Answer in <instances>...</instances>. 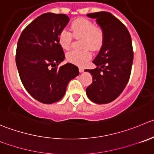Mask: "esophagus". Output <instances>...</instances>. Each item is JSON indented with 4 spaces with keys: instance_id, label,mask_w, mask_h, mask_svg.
Listing matches in <instances>:
<instances>
[{
    "instance_id": "1",
    "label": "esophagus",
    "mask_w": 154,
    "mask_h": 154,
    "mask_svg": "<svg viewBox=\"0 0 154 154\" xmlns=\"http://www.w3.org/2000/svg\"><path fill=\"white\" fill-rule=\"evenodd\" d=\"M79 71H80V73H83V71H84V69H83V68H79Z\"/></svg>"
}]
</instances>
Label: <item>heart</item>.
I'll return each mask as SVG.
<instances>
[{
	"instance_id": "heart-1",
	"label": "heart",
	"mask_w": 154,
	"mask_h": 154,
	"mask_svg": "<svg viewBox=\"0 0 154 154\" xmlns=\"http://www.w3.org/2000/svg\"><path fill=\"white\" fill-rule=\"evenodd\" d=\"M71 30L77 37H83V47H89L92 50H97L101 46L104 40V32L100 27L95 26L93 22L86 18H78L71 23ZM59 43L65 50H69L72 45L73 34L69 30L62 29L59 32ZM89 49L83 50H71L67 53V60L74 65L84 66L91 59Z\"/></svg>"
}]
</instances>
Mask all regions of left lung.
<instances>
[{
    "instance_id": "obj_1",
    "label": "left lung",
    "mask_w": 154,
    "mask_h": 154,
    "mask_svg": "<svg viewBox=\"0 0 154 154\" xmlns=\"http://www.w3.org/2000/svg\"><path fill=\"white\" fill-rule=\"evenodd\" d=\"M104 32V40L93 63L96 68L86 69L92 83L86 89L88 98L96 104H107L123 91L129 80L133 62L131 36L126 27L107 12L89 13Z\"/></svg>"
}]
</instances>
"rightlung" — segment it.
Listing matches in <instances>:
<instances>
[{
	"mask_svg": "<svg viewBox=\"0 0 154 154\" xmlns=\"http://www.w3.org/2000/svg\"><path fill=\"white\" fill-rule=\"evenodd\" d=\"M70 19L47 13L38 16L22 31L16 48V63L21 81L28 93L44 104L63 98L68 83L79 75L76 65L67 63L59 34Z\"/></svg>",
	"mask_w": 154,
	"mask_h": 154,
	"instance_id": "right-lung-1",
	"label": "right lung"
}]
</instances>
